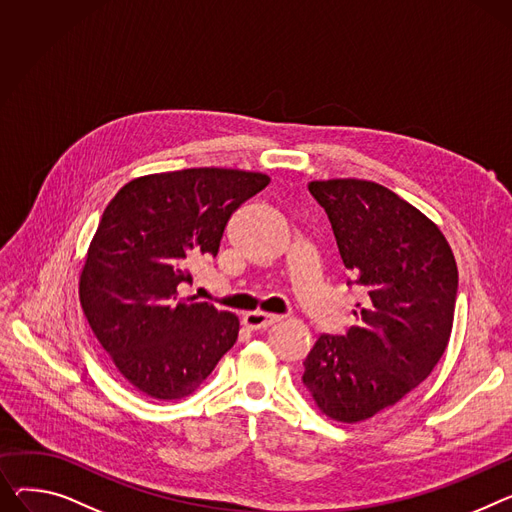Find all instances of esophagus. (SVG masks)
<instances>
[{"label":"esophagus","mask_w":512,"mask_h":512,"mask_svg":"<svg viewBox=\"0 0 512 512\" xmlns=\"http://www.w3.org/2000/svg\"><path fill=\"white\" fill-rule=\"evenodd\" d=\"M282 317L278 315H267V313H247L243 317V325L251 331H261V329H267L274 323H278Z\"/></svg>","instance_id":"obj_1"}]
</instances>
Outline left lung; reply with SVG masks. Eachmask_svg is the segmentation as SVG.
Here are the masks:
<instances>
[{
	"label": "left lung",
	"mask_w": 512,
	"mask_h": 512,
	"mask_svg": "<svg viewBox=\"0 0 512 512\" xmlns=\"http://www.w3.org/2000/svg\"><path fill=\"white\" fill-rule=\"evenodd\" d=\"M364 304L346 335L323 333L302 383L337 422H362L414 391L445 354L459 274L438 226L391 189L358 179L309 183Z\"/></svg>",
	"instance_id": "obj_1"
}]
</instances>
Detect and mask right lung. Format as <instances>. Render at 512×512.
Wrapping results in <instances>:
<instances>
[{"label":"right lung","mask_w":512,"mask_h":512,"mask_svg":"<svg viewBox=\"0 0 512 512\" xmlns=\"http://www.w3.org/2000/svg\"><path fill=\"white\" fill-rule=\"evenodd\" d=\"M269 185L261 173L183 168L129 181L100 218L80 302L117 370L154 399L191 395L234 346L238 319L179 296L189 265L216 257L234 210Z\"/></svg>","instance_id":"1"}]
</instances>
